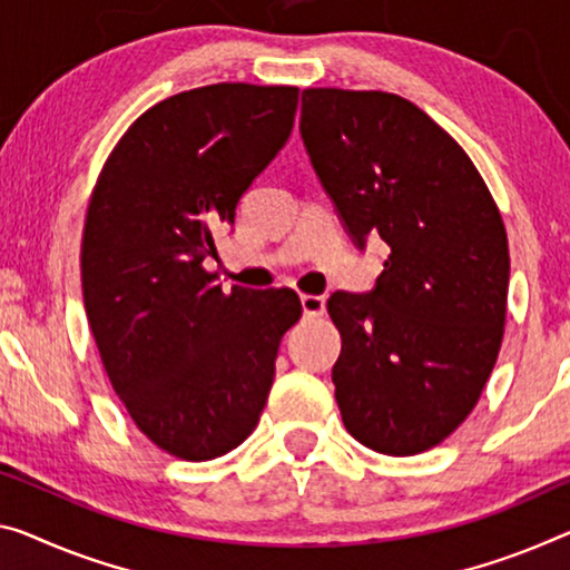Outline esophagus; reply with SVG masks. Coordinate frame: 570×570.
<instances>
[{
	"mask_svg": "<svg viewBox=\"0 0 570 570\" xmlns=\"http://www.w3.org/2000/svg\"><path fill=\"white\" fill-rule=\"evenodd\" d=\"M301 305H303V313L305 315H323V311H326V297L303 293L301 295Z\"/></svg>",
	"mask_w": 570,
	"mask_h": 570,
	"instance_id": "esophagus-1",
	"label": "esophagus"
}]
</instances>
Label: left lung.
<instances>
[{
  "label": "left lung",
  "mask_w": 570,
  "mask_h": 570,
  "mask_svg": "<svg viewBox=\"0 0 570 570\" xmlns=\"http://www.w3.org/2000/svg\"><path fill=\"white\" fill-rule=\"evenodd\" d=\"M301 135L352 239L390 247L372 293L326 303L341 417L366 449L415 456L469 417L497 364L502 214L456 139L397 94L305 89Z\"/></svg>",
  "instance_id": "left-lung-1"
}]
</instances>
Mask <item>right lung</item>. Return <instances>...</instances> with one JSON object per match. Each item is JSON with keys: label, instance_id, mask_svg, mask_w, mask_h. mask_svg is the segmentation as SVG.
<instances>
[{"label": "right lung", "instance_id": "add662e5", "mask_svg": "<svg viewBox=\"0 0 570 570\" xmlns=\"http://www.w3.org/2000/svg\"><path fill=\"white\" fill-rule=\"evenodd\" d=\"M297 86L212 83L132 121L104 163L81 242L89 326L114 392L183 461L234 451L259 423L291 287L216 285L214 234L293 132Z\"/></svg>", "mask_w": 570, "mask_h": 570}]
</instances>
